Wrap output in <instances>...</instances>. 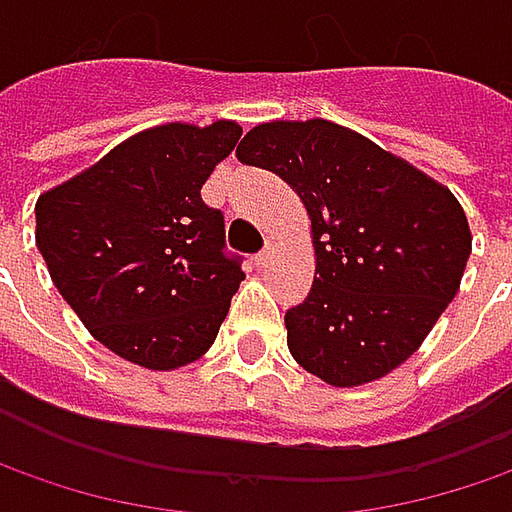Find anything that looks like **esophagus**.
I'll list each match as a JSON object with an SVG mask.
<instances>
[{"label": "esophagus", "mask_w": 512, "mask_h": 512, "mask_svg": "<svg viewBox=\"0 0 512 512\" xmlns=\"http://www.w3.org/2000/svg\"><path fill=\"white\" fill-rule=\"evenodd\" d=\"M272 252H275V237H266L263 249L257 252V266H266L272 260Z\"/></svg>", "instance_id": "1"}]
</instances>
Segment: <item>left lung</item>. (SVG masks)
<instances>
[{
  "label": "left lung",
  "instance_id": "obj_1",
  "mask_svg": "<svg viewBox=\"0 0 512 512\" xmlns=\"http://www.w3.org/2000/svg\"><path fill=\"white\" fill-rule=\"evenodd\" d=\"M237 157L283 177L312 220L315 283L286 309L292 358L332 387L404 364L456 298L470 257L456 197L326 120L257 125Z\"/></svg>",
  "mask_w": 512,
  "mask_h": 512
}]
</instances>
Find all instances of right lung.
Instances as JSON below:
<instances>
[{"label":"right lung","mask_w":512,"mask_h":512,"mask_svg":"<svg viewBox=\"0 0 512 512\" xmlns=\"http://www.w3.org/2000/svg\"><path fill=\"white\" fill-rule=\"evenodd\" d=\"M240 125L171 123L108 151L36 203V249L88 332L145 369L197 361L246 278L200 189Z\"/></svg>","instance_id":"obj_1"}]
</instances>
